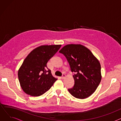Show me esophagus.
Returning a JSON list of instances; mask_svg holds the SVG:
<instances>
[{
	"label": "esophagus",
	"instance_id": "1",
	"mask_svg": "<svg viewBox=\"0 0 121 121\" xmlns=\"http://www.w3.org/2000/svg\"><path fill=\"white\" fill-rule=\"evenodd\" d=\"M65 77H66V75H65V74H63L62 75V79H64V78Z\"/></svg>",
	"mask_w": 121,
	"mask_h": 121
}]
</instances>
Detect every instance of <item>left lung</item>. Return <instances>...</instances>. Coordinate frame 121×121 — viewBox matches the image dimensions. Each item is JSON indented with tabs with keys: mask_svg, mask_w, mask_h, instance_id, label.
<instances>
[{
	"mask_svg": "<svg viewBox=\"0 0 121 121\" xmlns=\"http://www.w3.org/2000/svg\"><path fill=\"white\" fill-rule=\"evenodd\" d=\"M70 66L74 85L68 91L74 97L84 99L97 89L101 79V66L98 59L86 47L80 44H69L59 51Z\"/></svg>",
	"mask_w": 121,
	"mask_h": 121,
	"instance_id": "1",
	"label": "left lung"
}]
</instances>
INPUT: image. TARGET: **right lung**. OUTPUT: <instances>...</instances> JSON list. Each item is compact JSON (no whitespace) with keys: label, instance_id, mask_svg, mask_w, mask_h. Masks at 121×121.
Wrapping results in <instances>:
<instances>
[{"label":"right lung","instance_id":"1","mask_svg":"<svg viewBox=\"0 0 121 121\" xmlns=\"http://www.w3.org/2000/svg\"><path fill=\"white\" fill-rule=\"evenodd\" d=\"M61 47V44L41 46L25 58L18 71V80L25 93L31 96H40L57 80L52 76L47 64Z\"/></svg>","mask_w":121,"mask_h":121}]
</instances>
